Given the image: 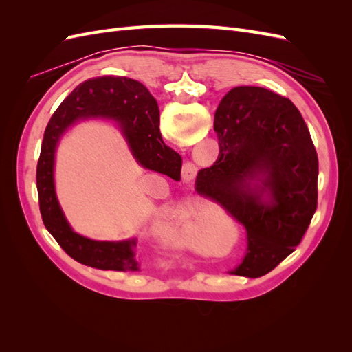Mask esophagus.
<instances>
[{
  "label": "esophagus",
  "instance_id": "obj_1",
  "mask_svg": "<svg viewBox=\"0 0 352 352\" xmlns=\"http://www.w3.org/2000/svg\"><path fill=\"white\" fill-rule=\"evenodd\" d=\"M185 173H186V176H195L197 175V167L194 164H186L185 166Z\"/></svg>",
  "mask_w": 352,
  "mask_h": 352
}]
</instances>
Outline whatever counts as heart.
Returning <instances> with one entry per match:
<instances>
[{"instance_id":"heart-1","label":"heart","mask_w":352,"mask_h":352,"mask_svg":"<svg viewBox=\"0 0 352 352\" xmlns=\"http://www.w3.org/2000/svg\"><path fill=\"white\" fill-rule=\"evenodd\" d=\"M166 236L188 248H199L202 241L210 243L216 238L221 220L208 207L202 204H177L163 217Z\"/></svg>"}]
</instances>
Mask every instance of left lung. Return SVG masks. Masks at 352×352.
I'll return each mask as SVG.
<instances>
[{"label": "left lung", "mask_w": 352, "mask_h": 352, "mask_svg": "<svg viewBox=\"0 0 352 352\" xmlns=\"http://www.w3.org/2000/svg\"><path fill=\"white\" fill-rule=\"evenodd\" d=\"M214 131L219 157L199 170L195 189L247 229V255L232 273L258 278L294 252L310 226L316 148L295 105L258 87L230 89L219 104Z\"/></svg>", "instance_id": "8db88e82"}]
</instances>
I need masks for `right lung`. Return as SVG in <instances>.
<instances>
[{
	"mask_svg": "<svg viewBox=\"0 0 352 352\" xmlns=\"http://www.w3.org/2000/svg\"><path fill=\"white\" fill-rule=\"evenodd\" d=\"M113 117L122 123L135 158L144 167L172 179L180 175L182 158L168 148L160 133L157 101L141 82L129 78L102 76L74 88L61 102L47 126L36 167V188L42 221L73 260L100 270L136 272L135 241L100 242L83 238L69 226L54 190V153L60 135L80 117Z\"/></svg>",
	"mask_w": 352,
	"mask_h": 352,
	"instance_id": "obj_1",
	"label": "right lung"
}]
</instances>
